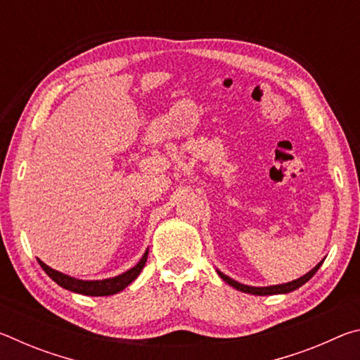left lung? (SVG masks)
I'll return each instance as SVG.
<instances>
[{"label": "left lung", "instance_id": "1", "mask_svg": "<svg viewBox=\"0 0 360 360\" xmlns=\"http://www.w3.org/2000/svg\"><path fill=\"white\" fill-rule=\"evenodd\" d=\"M322 264V262H321ZM321 264L316 265L311 271H308L307 275H303L302 278L295 279V281H290V283H285V284H278V285H270V288H251V285H245V284H240L233 281V279L222 275L221 271H219V276H221L225 283H229L230 285H233L235 289H238L241 292H248V294H254V295H273V294H288V292H292L300 288L307 281H309L314 276V273L319 270Z\"/></svg>", "mask_w": 360, "mask_h": 360}]
</instances>
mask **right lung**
<instances>
[{
    "instance_id": "right-lung-1",
    "label": "right lung",
    "mask_w": 360,
    "mask_h": 360,
    "mask_svg": "<svg viewBox=\"0 0 360 360\" xmlns=\"http://www.w3.org/2000/svg\"><path fill=\"white\" fill-rule=\"evenodd\" d=\"M146 260H148V251H146V254L143 255V259L138 262V265L133 266L129 271L122 273L119 276L101 279V281H82V279L71 278L68 275H63V273L52 270L51 266H47L44 262H41L38 259L42 270H44L58 285H62V288L68 289L71 292H77V294L94 295V297L112 295V294H117V292H120L122 289H125L127 285H129L131 281H135L139 273H141L143 266L146 265Z\"/></svg>"
}]
</instances>
